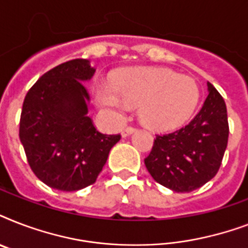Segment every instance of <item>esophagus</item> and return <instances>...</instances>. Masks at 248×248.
<instances>
[{
    "mask_svg": "<svg viewBox=\"0 0 248 248\" xmlns=\"http://www.w3.org/2000/svg\"><path fill=\"white\" fill-rule=\"evenodd\" d=\"M135 130H136V128L134 127V126H127V127L122 128L121 134H122V136H124V138H126V136H128L130 134H132V132L135 131Z\"/></svg>",
    "mask_w": 248,
    "mask_h": 248,
    "instance_id": "1",
    "label": "esophagus"
}]
</instances>
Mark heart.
I'll use <instances>...</instances> for the list:
<instances>
[{
	"instance_id": "b5f03b06",
	"label": "heart",
	"mask_w": 248,
	"mask_h": 248,
	"mask_svg": "<svg viewBox=\"0 0 248 248\" xmlns=\"http://www.w3.org/2000/svg\"><path fill=\"white\" fill-rule=\"evenodd\" d=\"M97 105L110 114L139 107L148 127L167 131L179 127L194 112L200 89L190 77L163 68H128L114 76L112 85L96 82Z\"/></svg>"
}]
</instances>
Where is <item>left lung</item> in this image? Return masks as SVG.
Instances as JSON below:
<instances>
[{"mask_svg":"<svg viewBox=\"0 0 248 248\" xmlns=\"http://www.w3.org/2000/svg\"><path fill=\"white\" fill-rule=\"evenodd\" d=\"M208 96L188 124L155 135L144 163L157 183L177 193L201 188L219 171L228 145L227 105L210 82Z\"/></svg>","mask_w":248,"mask_h":248,"instance_id":"1","label":"left lung"}]
</instances>
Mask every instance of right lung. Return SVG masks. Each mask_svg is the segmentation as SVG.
<instances>
[{
    "label": "right lung",
    "mask_w": 248,
    "mask_h": 248,
    "mask_svg": "<svg viewBox=\"0 0 248 248\" xmlns=\"http://www.w3.org/2000/svg\"><path fill=\"white\" fill-rule=\"evenodd\" d=\"M95 73L87 59L60 64L41 76L25 95L19 138L41 181L58 190H79L96 181L121 135L97 131L87 116L82 81Z\"/></svg>",
    "instance_id": "1"
}]
</instances>
